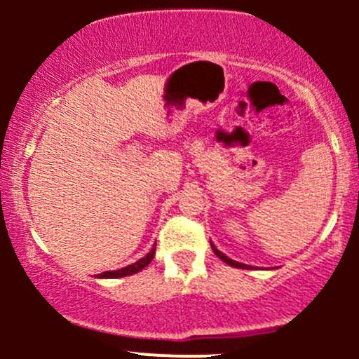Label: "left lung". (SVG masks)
<instances>
[{"label": "left lung", "instance_id": "1", "mask_svg": "<svg viewBox=\"0 0 359 359\" xmlns=\"http://www.w3.org/2000/svg\"><path fill=\"white\" fill-rule=\"evenodd\" d=\"M210 245H212V250H213V253H215V255L219 257L220 260H224V262H226V264H229L231 267H238V269H248V266H247V264L236 262V260L229 259V257H227L226 253H222V252H220V250H217V247H215V245L212 243V241H210Z\"/></svg>", "mask_w": 359, "mask_h": 359}]
</instances>
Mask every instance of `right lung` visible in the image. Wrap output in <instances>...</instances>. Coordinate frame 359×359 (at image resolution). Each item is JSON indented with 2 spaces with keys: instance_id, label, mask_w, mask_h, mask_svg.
<instances>
[{
  "instance_id": "1",
  "label": "right lung",
  "mask_w": 359,
  "mask_h": 359,
  "mask_svg": "<svg viewBox=\"0 0 359 359\" xmlns=\"http://www.w3.org/2000/svg\"><path fill=\"white\" fill-rule=\"evenodd\" d=\"M154 252H156V243L153 245V248L149 250V253H147L146 257H142V259H139L137 262L130 264V266L123 267V269H116V271H106V273H100L97 274V278H104V280H114V278H123V276H132V274L139 273V271H142L144 267L149 266L151 260L154 259Z\"/></svg>"
}]
</instances>
